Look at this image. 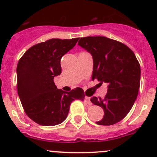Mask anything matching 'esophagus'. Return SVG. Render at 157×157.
I'll list each match as a JSON object with an SVG mask.
<instances>
[{
	"mask_svg": "<svg viewBox=\"0 0 157 157\" xmlns=\"http://www.w3.org/2000/svg\"><path fill=\"white\" fill-rule=\"evenodd\" d=\"M85 100H86V102H87V103L89 104V105H91V98H90V97H88V96L85 97Z\"/></svg>",
	"mask_w": 157,
	"mask_h": 157,
	"instance_id": "1",
	"label": "esophagus"
}]
</instances>
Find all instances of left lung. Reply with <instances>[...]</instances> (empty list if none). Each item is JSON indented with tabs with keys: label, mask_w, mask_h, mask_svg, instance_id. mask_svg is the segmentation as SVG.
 Here are the masks:
<instances>
[{
	"label": "left lung",
	"mask_w": 157,
	"mask_h": 157,
	"mask_svg": "<svg viewBox=\"0 0 157 157\" xmlns=\"http://www.w3.org/2000/svg\"><path fill=\"white\" fill-rule=\"evenodd\" d=\"M78 45L92 55V80L108 84L105 98H91L104 111L97 124L117 123L128 113L137 97L141 72L137 59L126 45L106 37H81Z\"/></svg>",
	"instance_id": "8db88e82"
}]
</instances>
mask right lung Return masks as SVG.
Returning <instances> with one entry per match:
<instances>
[{
    "label": "right lung",
    "instance_id": "add662e5",
    "mask_svg": "<svg viewBox=\"0 0 157 157\" xmlns=\"http://www.w3.org/2000/svg\"><path fill=\"white\" fill-rule=\"evenodd\" d=\"M79 38L50 39L32 46L17 66V93L27 116L40 125L52 126L66 120L75 100H83L84 91L58 89L54 77L61 73L60 60Z\"/></svg>",
    "mask_w": 157,
    "mask_h": 157
}]
</instances>
